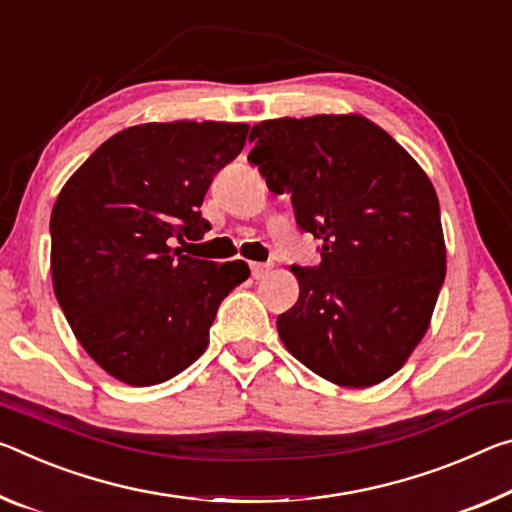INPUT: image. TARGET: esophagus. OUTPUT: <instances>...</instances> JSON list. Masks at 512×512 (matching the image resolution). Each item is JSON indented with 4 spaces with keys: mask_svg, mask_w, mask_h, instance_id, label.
I'll return each instance as SVG.
<instances>
[{
    "mask_svg": "<svg viewBox=\"0 0 512 512\" xmlns=\"http://www.w3.org/2000/svg\"><path fill=\"white\" fill-rule=\"evenodd\" d=\"M250 273H253L255 280H262V278H266V275L271 273V266H269V264L253 262V264H250Z\"/></svg>",
    "mask_w": 512,
    "mask_h": 512,
    "instance_id": "obj_1",
    "label": "esophagus"
}]
</instances>
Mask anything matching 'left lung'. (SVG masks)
<instances>
[{"label":"left lung","mask_w":512,"mask_h":512,"mask_svg":"<svg viewBox=\"0 0 512 512\" xmlns=\"http://www.w3.org/2000/svg\"><path fill=\"white\" fill-rule=\"evenodd\" d=\"M250 141V164L323 241L319 266H291L300 294L278 316L282 344L335 385L383 383L426 335L446 275L431 180L360 113L264 120Z\"/></svg>","instance_id":"left-lung-1"}]
</instances>
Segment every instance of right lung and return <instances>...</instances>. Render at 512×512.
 I'll list each match as a JSON object with an SVG mask.
<instances>
[{
	"mask_svg": "<svg viewBox=\"0 0 512 512\" xmlns=\"http://www.w3.org/2000/svg\"><path fill=\"white\" fill-rule=\"evenodd\" d=\"M243 123H145L104 141L52 209V285L84 351L120 383L150 387L196 362L246 262L182 255L202 239L214 175L243 150Z\"/></svg>",
	"mask_w": 512,
	"mask_h": 512,
	"instance_id": "add662e5",
	"label": "right lung"
}]
</instances>
